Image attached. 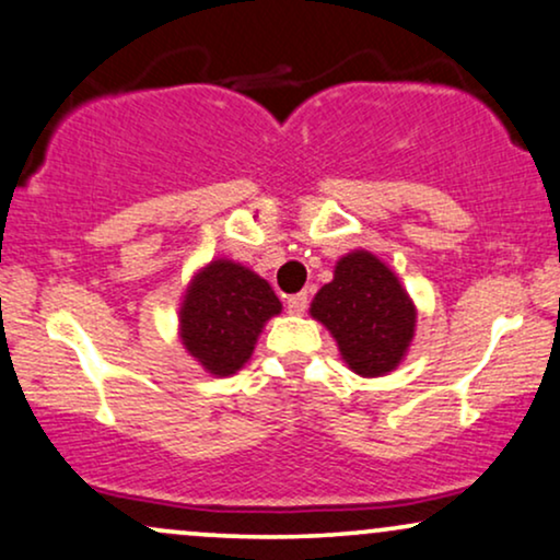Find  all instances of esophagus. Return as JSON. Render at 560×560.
<instances>
[{"label":"esophagus","mask_w":560,"mask_h":560,"mask_svg":"<svg viewBox=\"0 0 560 560\" xmlns=\"http://www.w3.org/2000/svg\"><path fill=\"white\" fill-rule=\"evenodd\" d=\"M307 305H310V298H307V292H300V294H292V298L287 300V310L292 315H302L307 310Z\"/></svg>","instance_id":"esophagus-1"}]
</instances>
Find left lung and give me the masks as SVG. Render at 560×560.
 <instances>
[{
	"instance_id": "1",
	"label": "left lung",
	"mask_w": 560,
	"mask_h": 560,
	"mask_svg": "<svg viewBox=\"0 0 560 560\" xmlns=\"http://www.w3.org/2000/svg\"><path fill=\"white\" fill-rule=\"evenodd\" d=\"M310 315L331 331L341 360L362 378L399 368L417 323L407 289L368 250H354L336 262L334 281L315 294Z\"/></svg>"
}]
</instances>
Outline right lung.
Wrapping results in <instances>:
<instances>
[{
  "instance_id": "right-lung-1",
  "label": "right lung",
  "mask_w": 560,
  "mask_h": 560,
  "mask_svg": "<svg viewBox=\"0 0 560 560\" xmlns=\"http://www.w3.org/2000/svg\"><path fill=\"white\" fill-rule=\"evenodd\" d=\"M281 313L271 284L234 260H211L192 276L179 307V339L211 375L226 378L250 360L268 318Z\"/></svg>"
}]
</instances>
